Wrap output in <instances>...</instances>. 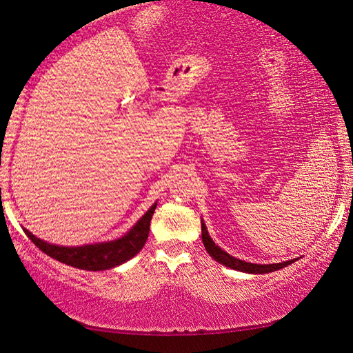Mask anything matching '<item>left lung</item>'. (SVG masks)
Segmentation results:
<instances>
[{"instance_id":"1","label":"left lung","mask_w":353,"mask_h":353,"mask_svg":"<svg viewBox=\"0 0 353 353\" xmlns=\"http://www.w3.org/2000/svg\"><path fill=\"white\" fill-rule=\"evenodd\" d=\"M201 238H203V244L206 247L208 254L212 256L215 261L222 263L223 266H228L231 270L236 271H243V272H249V274H266V272H272L277 270H282L287 265H292L294 260L290 261H283V263H272V265H255V263H247L239 259H234V256L228 255L227 252L220 249L219 245H215V243L210 239V236L206 230V225L201 222Z\"/></svg>"}]
</instances>
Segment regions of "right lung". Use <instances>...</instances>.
Wrapping results in <instances>:
<instances>
[{"label": "right lung", "instance_id": "obj_1", "mask_svg": "<svg viewBox=\"0 0 353 353\" xmlns=\"http://www.w3.org/2000/svg\"><path fill=\"white\" fill-rule=\"evenodd\" d=\"M157 203L139 219V222L131 228L128 233L120 239L109 241V243L90 244L82 247H63L49 244L36 238L28 230H23L25 234L33 241L36 247L44 252L46 255L59 260L65 265L79 268V270L87 271H104L122 265L126 260L133 259L138 252L143 249L147 236L150 230V220L155 212Z\"/></svg>", "mask_w": 353, "mask_h": 353}]
</instances>
